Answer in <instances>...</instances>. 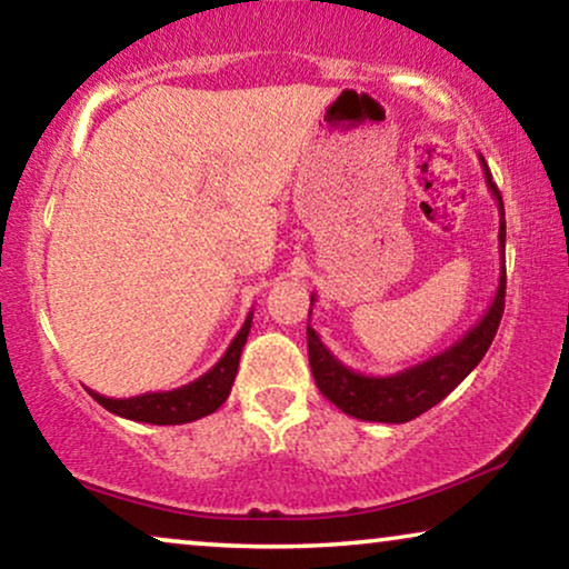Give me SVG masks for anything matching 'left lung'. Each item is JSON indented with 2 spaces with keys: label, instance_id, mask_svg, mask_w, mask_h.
<instances>
[{
  "label": "left lung",
  "instance_id": "left-lung-1",
  "mask_svg": "<svg viewBox=\"0 0 569 569\" xmlns=\"http://www.w3.org/2000/svg\"><path fill=\"white\" fill-rule=\"evenodd\" d=\"M482 159V157H479ZM482 170L487 188L495 201H498L500 211V278L498 291L490 307H487L485 317L456 340L451 348L438 353L428 361L418 366L405 368V371L389 373V376H366L348 368L342 361L332 356V350L319 340L315 327L307 325V348H309V366L315 373V381L322 395L330 399L335 407L350 418L368 420V422H407L415 420L418 415L428 412L436 407L443 397L459 387L467 376L475 371V366L482 361L487 348L492 346L495 332L500 327L502 309H506V208H502V196L498 186L492 182L490 167L482 159ZM317 296H311L315 303ZM311 317V309H309Z\"/></svg>",
  "mask_w": 569,
  "mask_h": 569
}]
</instances>
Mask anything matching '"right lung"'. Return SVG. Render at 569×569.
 <instances>
[{
	"label": "right lung",
	"instance_id": "1",
	"mask_svg": "<svg viewBox=\"0 0 569 569\" xmlns=\"http://www.w3.org/2000/svg\"><path fill=\"white\" fill-rule=\"evenodd\" d=\"M252 327V311L247 315L242 330L237 332V338L231 340L227 353L219 358L211 371H206L201 379L186 383L172 391H149V395L128 397V399H113L102 397L98 391L87 389L92 395L94 402H100L108 412L118 415V418L136 420V422H151V426H182V422L201 420L206 415L219 410L227 402L231 383H234L239 356L247 342Z\"/></svg>",
	"mask_w": 569,
	"mask_h": 569
}]
</instances>
